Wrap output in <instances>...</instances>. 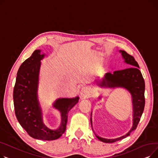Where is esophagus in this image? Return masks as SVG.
<instances>
[{"label":"esophagus","mask_w":158,"mask_h":158,"mask_svg":"<svg viewBox=\"0 0 158 158\" xmlns=\"http://www.w3.org/2000/svg\"><path fill=\"white\" fill-rule=\"evenodd\" d=\"M81 97L83 98H88L90 95V90L87 87H84L82 88L81 90Z\"/></svg>","instance_id":"esophagus-1"}]
</instances>
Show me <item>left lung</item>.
<instances>
[{"mask_svg": "<svg viewBox=\"0 0 158 158\" xmlns=\"http://www.w3.org/2000/svg\"><path fill=\"white\" fill-rule=\"evenodd\" d=\"M124 63L129 64V68L116 70L113 73H107L103 78L95 81L97 85L104 88H122L127 89L132 97L133 106V119L132 126L127 134L114 139H107L98 136L96 137L104 143H113L122 139L130 135L131 132L135 130L140 120L145 107V81L142 74L139 70V65L135 58L128 54L126 51L120 50ZM101 98V97H98ZM92 114L91 113V124L92 127Z\"/></svg>", "mask_w": 158, "mask_h": 158, "instance_id": "1", "label": "left lung"}]
</instances>
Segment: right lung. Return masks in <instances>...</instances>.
Listing matches in <instances>:
<instances>
[{
	"mask_svg": "<svg viewBox=\"0 0 158 158\" xmlns=\"http://www.w3.org/2000/svg\"><path fill=\"white\" fill-rule=\"evenodd\" d=\"M45 54L36 50L20 66L13 90V102L16 118L21 126L33 138L54 140L66 130L68 113L79 101V97L59 98L52 104L61 113V122L56 129L48 128L44 122L43 111L38 98L40 72Z\"/></svg>",
	"mask_w": 158,
	"mask_h": 158,
	"instance_id": "1",
	"label": "right lung"
}]
</instances>
